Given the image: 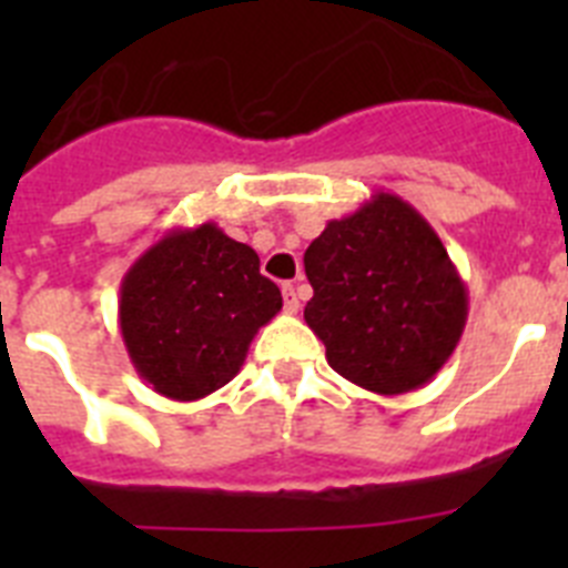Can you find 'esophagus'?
Masks as SVG:
<instances>
[{"label":"esophagus","mask_w":568,"mask_h":568,"mask_svg":"<svg viewBox=\"0 0 568 568\" xmlns=\"http://www.w3.org/2000/svg\"><path fill=\"white\" fill-rule=\"evenodd\" d=\"M281 293H284V313H290V315H295L298 313V295H295V287L293 284H284V287H281Z\"/></svg>","instance_id":"obj_1"}]
</instances>
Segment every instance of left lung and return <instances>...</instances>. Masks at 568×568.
<instances>
[{
  "label": "left lung",
  "instance_id": "obj_1",
  "mask_svg": "<svg viewBox=\"0 0 568 568\" xmlns=\"http://www.w3.org/2000/svg\"><path fill=\"white\" fill-rule=\"evenodd\" d=\"M307 327L346 381L378 395L429 384L455 353L469 293L429 222L395 193L327 222L304 253Z\"/></svg>",
  "mask_w": 568,
  "mask_h": 568
}]
</instances>
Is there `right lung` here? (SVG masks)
Masks as SVG:
<instances>
[{
    "instance_id": "add662e5",
    "label": "right lung",
    "mask_w": 568,
    "mask_h": 568,
    "mask_svg": "<svg viewBox=\"0 0 568 568\" xmlns=\"http://www.w3.org/2000/svg\"><path fill=\"white\" fill-rule=\"evenodd\" d=\"M281 310L253 247L219 224L170 230L135 258L119 293V327L139 378L199 400L239 375L250 341Z\"/></svg>"
}]
</instances>
